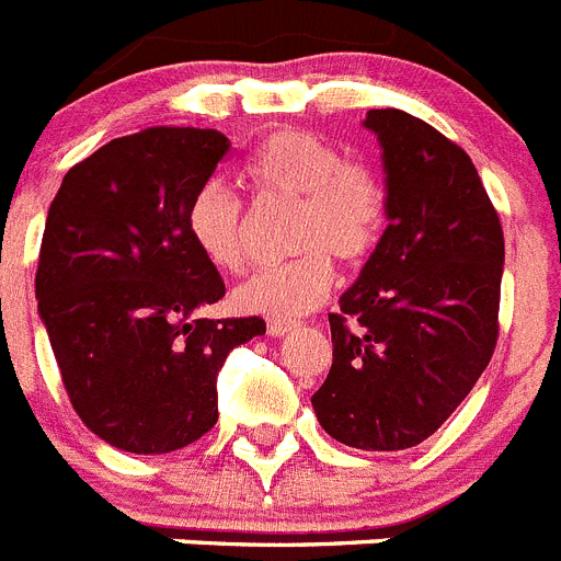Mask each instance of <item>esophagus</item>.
I'll use <instances>...</instances> for the list:
<instances>
[{
  "label": "esophagus",
  "instance_id": "1",
  "mask_svg": "<svg viewBox=\"0 0 561 561\" xmlns=\"http://www.w3.org/2000/svg\"><path fill=\"white\" fill-rule=\"evenodd\" d=\"M295 329H297L295 320H270V325H266L270 336H284V334H289V331H295Z\"/></svg>",
  "mask_w": 561,
  "mask_h": 561
}]
</instances>
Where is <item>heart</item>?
I'll return each instance as SVG.
<instances>
[{
  "mask_svg": "<svg viewBox=\"0 0 561 561\" xmlns=\"http://www.w3.org/2000/svg\"><path fill=\"white\" fill-rule=\"evenodd\" d=\"M257 196L297 202L291 247L300 255L261 266L238 286L241 311L291 320L323 304L334 280L331 257L356 264L385 227V191L365 165L342 157L311 131H275L244 168ZM187 232L207 264L236 272L244 264V205L221 182H207L187 207Z\"/></svg>",
  "mask_w": 561,
  "mask_h": 561,
  "instance_id": "obj_1",
  "label": "heart"
}]
</instances>
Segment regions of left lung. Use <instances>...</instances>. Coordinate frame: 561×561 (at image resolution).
I'll return each instance as SVG.
<instances>
[{"mask_svg":"<svg viewBox=\"0 0 561 561\" xmlns=\"http://www.w3.org/2000/svg\"><path fill=\"white\" fill-rule=\"evenodd\" d=\"M388 227L329 314L334 362L311 396L345 447L427 440L469 396L497 342L503 227L469 153L401 108H370Z\"/></svg>","mask_w":561,"mask_h":561,"instance_id":"left-lung-1","label":"left lung"}]
</instances>
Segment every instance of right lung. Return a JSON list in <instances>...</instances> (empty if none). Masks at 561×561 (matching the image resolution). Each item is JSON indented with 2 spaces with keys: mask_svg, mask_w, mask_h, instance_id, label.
Returning a JSON list of instances; mask_svg holds the SVG:
<instances>
[{
  "mask_svg": "<svg viewBox=\"0 0 561 561\" xmlns=\"http://www.w3.org/2000/svg\"><path fill=\"white\" fill-rule=\"evenodd\" d=\"M230 140L213 128H146L69 168L47 210L38 317L81 421L123 453L165 455L219 419L227 354L261 317L210 320L225 280L187 232V207Z\"/></svg>",
  "mask_w": 561,
  "mask_h": 561,
  "instance_id": "1",
  "label": "right lung"
}]
</instances>
